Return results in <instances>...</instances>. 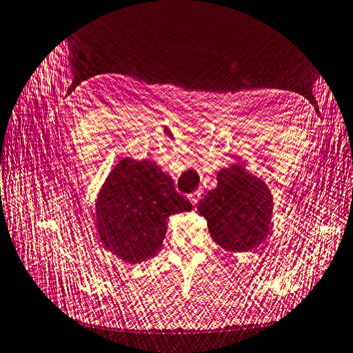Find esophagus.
I'll list each match as a JSON object with an SVG mask.
<instances>
[{"label": "esophagus", "instance_id": "1", "mask_svg": "<svg viewBox=\"0 0 353 353\" xmlns=\"http://www.w3.org/2000/svg\"><path fill=\"white\" fill-rule=\"evenodd\" d=\"M188 198H189L190 203H192V204L195 205V204H198V201H199V198H201V192H194V194H189V195H188Z\"/></svg>", "mask_w": 353, "mask_h": 353}]
</instances>
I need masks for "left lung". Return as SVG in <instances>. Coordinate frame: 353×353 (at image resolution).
I'll return each mask as SVG.
<instances>
[{
    "label": "left lung",
    "instance_id": "left-lung-1",
    "mask_svg": "<svg viewBox=\"0 0 353 353\" xmlns=\"http://www.w3.org/2000/svg\"><path fill=\"white\" fill-rule=\"evenodd\" d=\"M217 186L198 203L211 239L228 253L256 250L270 232L274 196L261 177L241 164L221 168Z\"/></svg>",
    "mask_w": 353,
    "mask_h": 353
}]
</instances>
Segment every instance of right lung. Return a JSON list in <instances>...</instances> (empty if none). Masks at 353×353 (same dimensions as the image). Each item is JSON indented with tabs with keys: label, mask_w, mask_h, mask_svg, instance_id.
I'll use <instances>...</instances> for the list:
<instances>
[{
	"label": "right lung",
	"mask_w": 353,
	"mask_h": 353,
	"mask_svg": "<svg viewBox=\"0 0 353 353\" xmlns=\"http://www.w3.org/2000/svg\"><path fill=\"white\" fill-rule=\"evenodd\" d=\"M192 210L154 161L123 158L100 188L94 211L102 244L125 263L154 257L171 216Z\"/></svg>",
	"instance_id": "right-lung-1"
}]
</instances>
